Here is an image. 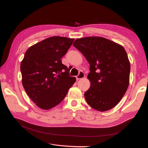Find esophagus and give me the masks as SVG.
Segmentation results:
<instances>
[{"label":"esophagus","mask_w":148,"mask_h":148,"mask_svg":"<svg viewBox=\"0 0 148 148\" xmlns=\"http://www.w3.org/2000/svg\"><path fill=\"white\" fill-rule=\"evenodd\" d=\"M76 77V79L77 80H79V79H83V78L84 77V74L83 73V72H79V74L77 75V76Z\"/></svg>","instance_id":"esophagus-1"}]
</instances>
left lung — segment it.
Listing matches in <instances>:
<instances>
[{
    "label": "left lung",
    "instance_id": "8db88e82",
    "mask_svg": "<svg viewBox=\"0 0 148 148\" xmlns=\"http://www.w3.org/2000/svg\"><path fill=\"white\" fill-rule=\"evenodd\" d=\"M73 46L90 64V88L84 93L88 104L99 111L114 108L126 93L130 64L123 47L100 37L77 39Z\"/></svg>",
    "mask_w": 148,
    "mask_h": 148
}]
</instances>
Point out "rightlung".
<instances>
[{
  "label": "right lung",
  "instance_id": "right-lung-1",
  "mask_svg": "<svg viewBox=\"0 0 148 148\" xmlns=\"http://www.w3.org/2000/svg\"><path fill=\"white\" fill-rule=\"evenodd\" d=\"M74 40L51 37L30 47L25 53L20 65L22 84L39 108L47 110L57 106L76 82L61 60Z\"/></svg>",
  "mask_w": 148,
  "mask_h": 148
}]
</instances>
